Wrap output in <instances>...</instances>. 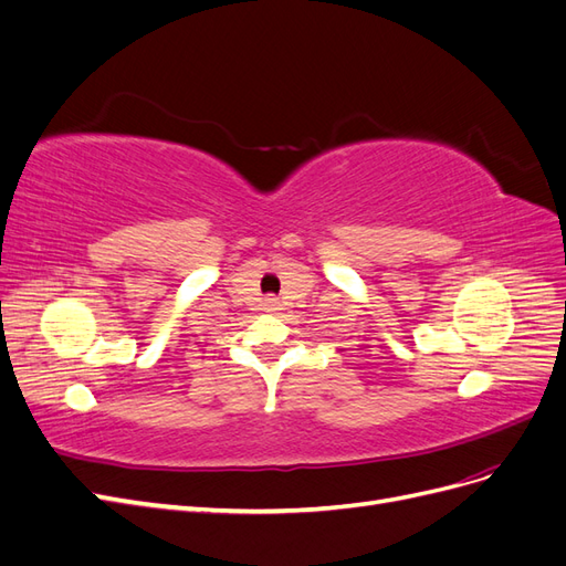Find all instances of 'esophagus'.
<instances>
[{
    "label": "esophagus",
    "mask_w": 566,
    "mask_h": 566,
    "mask_svg": "<svg viewBox=\"0 0 566 566\" xmlns=\"http://www.w3.org/2000/svg\"><path fill=\"white\" fill-rule=\"evenodd\" d=\"M266 310H269V312H276V310H279V304H276V300H273V297H269V300H266Z\"/></svg>",
    "instance_id": "obj_1"
}]
</instances>
